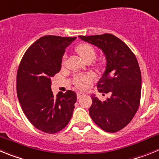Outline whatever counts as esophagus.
<instances>
[{
  "label": "esophagus",
  "mask_w": 159,
  "mask_h": 159,
  "mask_svg": "<svg viewBox=\"0 0 159 159\" xmlns=\"http://www.w3.org/2000/svg\"><path fill=\"white\" fill-rule=\"evenodd\" d=\"M84 95H85V93H84L83 92L77 93V97H78V99H79V98H81V97H82Z\"/></svg>",
  "instance_id": "1"
}]
</instances>
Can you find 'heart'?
Here are the masks:
<instances>
[{
  "label": "heart",
  "instance_id": "b5f03b06",
  "mask_svg": "<svg viewBox=\"0 0 159 159\" xmlns=\"http://www.w3.org/2000/svg\"><path fill=\"white\" fill-rule=\"evenodd\" d=\"M76 51L80 55L83 61H88V60H93L96 57V51L92 45L89 43L80 44L76 48ZM66 56L64 57V58ZM93 80V76L90 74L87 75H80L75 79V84L79 88H86L90 85V83Z\"/></svg>",
  "mask_w": 159,
  "mask_h": 159
}]
</instances>
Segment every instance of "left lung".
Returning a JSON list of instances; mask_svg holds the SVG:
<instances>
[{
    "label": "left lung",
    "instance_id": "8db88e82",
    "mask_svg": "<svg viewBox=\"0 0 159 159\" xmlns=\"http://www.w3.org/2000/svg\"><path fill=\"white\" fill-rule=\"evenodd\" d=\"M79 38L104 53L105 70L97 87L103 95H111L101 101L93 94L89 116L101 129L116 132L131 122L139 105L142 78L137 59L128 46L111 34Z\"/></svg>",
    "mask_w": 159,
    "mask_h": 159
}]
</instances>
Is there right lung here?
<instances>
[{"label": "right lung", "instance_id": "1", "mask_svg": "<svg viewBox=\"0 0 159 159\" xmlns=\"http://www.w3.org/2000/svg\"><path fill=\"white\" fill-rule=\"evenodd\" d=\"M77 37L45 35L27 50L16 78L18 100L28 120L37 129L54 134L70 120L76 93L68 90L54 96L51 78L62 67L66 48Z\"/></svg>", "mask_w": 159, "mask_h": 159}]
</instances>
